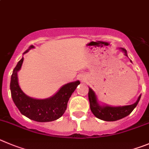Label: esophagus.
I'll return each mask as SVG.
<instances>
[{"instance_id":"obj_1","label":"esophagus","mask_w":149,"mask_h":149,"mask_svg":"<svg viewBox=\"0 0 149 149\" xmlns=\"http://www.w3.org/2000/svg\"><path fill=\"white\" fill-rule=\"evenodd\" d=\"M80 80H84V79L82 78V77H80Z\"/></svg>"}]
</instances>
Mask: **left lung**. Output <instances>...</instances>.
Returning <instances> with one entry per match:
<instances>
[{
	"label": "left lung",
	"mask_w": 149,
	"mask_h": 149,
	"mask_svg": "<svg viewBox=\"0 0 149 149\" xmlns=\"http://www.w3.org/2000/svg\"><path fill=\"white\" fill-rule=\"evenodd\" d=\"M119 49L128 57L127 51L124 48H119ZM130 61L132 62V61ZM140 97L141 95L138 97L137 101L134 103L128 106H111L106 104H100L95 91L88 87V100L91 112L95 117L104 121H116L129 115L138 104Z\"/></svg>",
	"instance_id": "obj_1"
}]
</instances>
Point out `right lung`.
Listing matches in <instances>:
<instances>
[{"label": "right lung", "instance_id": "add662e5", "mask_svg": "<svg viewBox=\"0 0 149 149\" xmlns=\"http://www.w3.org/2000/svg\"><path fill=\"white\" fill-rule=\"evenodd\" d=\"M35 46H30L24 54ZM24 57L20 60L12 72L10 90L12 100L23 115L37 122H51L61 117L67 108V103L77 86L79 80L71 82L61 87L54 95L45 99H36L29 97L19 86L17 72L21 69Z\"/></svg>", "mask_w": 149, "mask_h": 149}]
</instances>
